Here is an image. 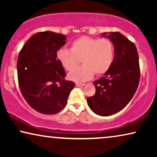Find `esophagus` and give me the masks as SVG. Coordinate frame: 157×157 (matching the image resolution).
<instances>
[{"instance_id": "34e87169", "label": "esophagus", "mask_w": 157, "mask_h": 157, "mask_svg": "<svg viewBox=\"0 0 157 157\" xmlns=\"http://www.w3.org/2000/svg\"><path fill=\"white\" fill-rule=\"evenodd\" d=\"M85 84L84 83H76V86L77 87H81V86H83Z\"/></svg>"}]
</instances>
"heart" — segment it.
Segmentation results:
<instances>
[{"instance_id":"obj_1","label":"heart","mask_w":157,"mask_h":157,"mask_svg":"<svg viewBox=\"0 0 157 157\" xmlns=\"http://www.w3.org/2000/svg\"><path fill=\"white\" fill-rule=\"evenodd\" d=\"M114 55V45L110 40L86 36L74 40L71 49L61 48L56 53L58 61L67 71L72 70L82 59L84 65L68 74L71 80L76 82L89 80L94 74H104L112 65Z\"/></svg>"}]
</instances>
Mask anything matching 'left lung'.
<instances>
[{
  "mask_svg": "<svg viewBox=\"0 0 157 157\" xmlns=\"http://www.w3.org/2000/svg\"><path fill=\"white\" fill-rule=\"evenodd\" d=\"M106 37V33H104ZM114 45L115 56L111 68L94 82L96 93L87 98L96 114L108 117L122 110L133 98L140 79L139 55L133 42L119 32L107 36Z\"/></svg>",
  "mask_w": 157,
  "mask_h": 157,
  "instance_id": "obj_1",
  "label": "left lung"
}]
</instances>
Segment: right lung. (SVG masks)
I'll return each instance as SVG.
<instances>
[{"mask_svg":"<svg viewBox=\"0 0 157 157\" xmlns=\"http://www.w3.org/2000/svg\"><path fill=\"white\" fill-rule=\"evenodd\" d=\"M66 37L52 31L38 32L25 42L17 61L21 92L28 104L38 112L55 114L67 104L75 86L66 81V74L56 53L66 44Z\"/></svg>","mask_w":157,"mask_h":157,"instance_id":"right-lung-1","label":"right lung"}]
</instances>
